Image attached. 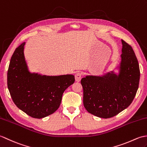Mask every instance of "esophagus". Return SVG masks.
<instances>
[{
    "label": "esophagus",
    "instance_id": "esophagus-1",
    "mask_svg": "<svg viewBox=\"0 0 147 147\" xmlns=\"http://www.w3.org/2000/svg\"><path fill=\"white\" fill-rule=\"evenodd\" d=\"M82 73L80 72H77L76 76H75V77H76V80L77 81V82H79V81L81 80V78H82Z\"/></svg>",
    "mask_w": 147,
    "mask_h": 147
}]
</instances>
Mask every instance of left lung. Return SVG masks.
Segmentation results:
<instances>
[{
  "label": "left lung",
  "instance_id": "8db88e82",
  "mask_svg": "<svg viewBox=\"0 0 147 147\" xmlns=\"http://www.w3.org/2000/svg\"><path fill=\"white\" fill-rule=\"evenodd\" d=\"M121 62L115 68L100 76H87L81 80L85 108L92 115L109 118L127 108L138 89L140 68L131 47L121 40Z\"/></svg>",
  "mask_w": 147,
  "mask_h": 147
}]
</instances>
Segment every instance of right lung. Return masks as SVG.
I'll list each match as a JSON object with an SVG mask.
<instances>
[{
  "mask_svg": "<svg viewBox=\"0 0 147 147\" xmlns=\"http://www.w3.org/2000/svg\"><path fill=\"white\" fill-rule=\"evenodd\" d=\"M26 43L16 49L7 71V87L13 102L34 118L53 114L59 107L64 91L75 82L73 75L46 76L29 70L24 50Z\"/></svg>",
  "mask_w": 147,
  "mask_h": 147,
  "instance_id": "obj_1",
  "label": "right lung"
}]
</instances>
